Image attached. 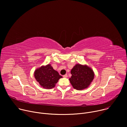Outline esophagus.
<instances>
[{
  "instance_id": "1",
  "label": "esophagus",
  "mask_w": 127,
  "mask_h": 127,
  "mask_svg": "<svg viewBox=\"0 0 127 127\" xmlns=\"http://www.w3.org/2000/svg\"><path fill=\"white\" fill-rule=\"evenodd\" d=\"M63 77H64V78H67V74H65V75H64Z\"/></svg>"
}]
</instances>
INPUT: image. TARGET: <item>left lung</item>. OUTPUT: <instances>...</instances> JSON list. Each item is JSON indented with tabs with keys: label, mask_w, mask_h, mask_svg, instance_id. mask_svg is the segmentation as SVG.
I'll use <instances>...</instances> for the list:
<instances>
[{
	"label": "left lung",
	"mask_w": 127,
	"mask_h": 127,
	"mask_svg": "<svg viewBox=\"0 0 127 127\" xmlns=\"http://www.w3.org/2000/svg\"><path fill=\"white\" fill-rule=\"evenodd\" d=\"M72 77L69 79L74 88L81 90L87 88L93 81L94 74L92 69L87 65L76 64L72 69Z\"/></svg>",
	"instance_id": "obj_1"
}]
</instances>
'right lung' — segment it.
<instances>
[{
    "label": "right lung",
    "instance_id": "right-lung-1",
    "mask_svg": "<svg viewBox=\"0 0 127 127\" xmlns=\"http://www.w3.org/2000/svg\"><path fill=\"white\" fill-rule=\"evenodd\" d=\"M34 77L41 86L45 89L54 88L55 84L62 78L49 64L37 69L34 72Z\"/></svg>",
    "mask_w": 127,
    "mask_h": 127
}]
</instances>
